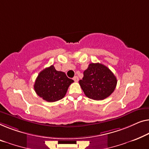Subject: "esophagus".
Returning <instances> with one entry per match:
<instances>
[{"instance_id": "obj_1", "label": "esophagus", "mask_w": 149, "mask_h": 149, "mask_svg": "<svg viewBox=\"0 0 149 149\" xmlns=\"http://www.w3.org/2000/svg\"><path fill=\"white\" fill-rule=\"evenodd\" d=\"M73 80H74V81L77 82V81H79V77H77V76H74V78H73Z\"/></svg>"}]
</instances>
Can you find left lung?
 <instances>
[{
  "label": "left lung",
  "instance_id": "left-lung-1",
  "mask_svg": "<svg viewBox=\"0 0 149 149\" xmlns=\"http://www.w3.org/2000/svg\"><path fill=\"white\" fill-rule=\"evenodd\" d=\"M79 84L85 95L91 100H103L113 92L117 79L107 66L100 63H91L83 72Z\"/></svg>",
  "mask_w": 149,
  "mask_h": 149
}]
</instances>
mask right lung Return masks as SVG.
I'll use <instances>...</instances> for the list:
<instances>
[{
    "label": "right lung",
    "instance_id": "obj_1",
    "mask_svg": "<svg viewBox=\"0 0 149 149\" xmlns=\"http://www.w3.org/2000/svg\"><path fill=\"white\" fill-rule=\"evenodd\" d=\"M74 81L61 71H57L54 65L39 73L34 84V90L38 96L48 102H54L65 96L70 85Z\"/></svg>",
    "mask_w": 149,
    "mask_h": 149
}]
</instances>
